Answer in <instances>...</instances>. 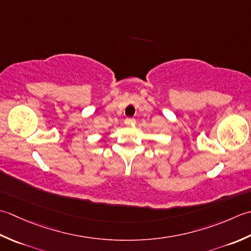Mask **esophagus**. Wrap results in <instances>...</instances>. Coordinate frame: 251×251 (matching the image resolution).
<instances>
[{
  "mask_svg": "<svg viewBox=\"0 0 251 251\" xmlns=\"http://www.w3.org/2000/svg\"><path fill=\"white\" fill-rule=\"evenodd\" d=\"M125 124H126V126H133V125H135V119H133V118H126V119L125 120Z\"/></svg>",
  "mask_w": 251,
  "mask_h": 251,
  "instance_id": "1",
  "label": "esophagus"
}]
</instances>
